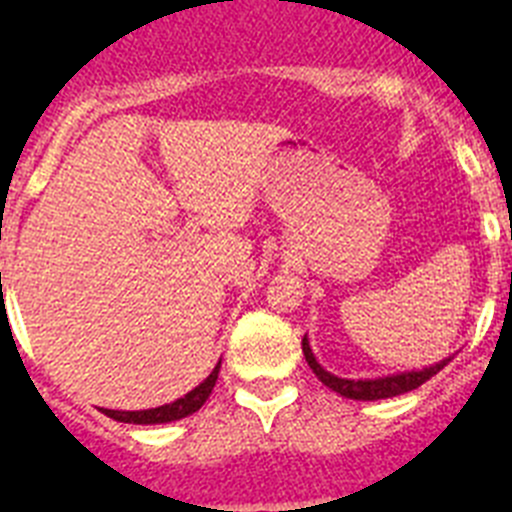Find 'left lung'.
<instances>
[{
	"label": "left lung",
	"mask_w": 512,
	"mask_h": 512,
	"mask_svg": "<svg viewBox=\"0 0 512 512\" xmlns=\"http://www.w3.org/2000/svg\"><path fill=\"white\" fill-rule=\"evenodd\" d=\"M302 354H305L307 366H310L312 372H315V377H318L320 382L328 387V390L338 392V395L348 397V400H361V402L384 400V397H397V395H402V392L418 390L420 384L428 382L431 377H436L443 366L454 359V356H446L443 361H436V364H431V366H423V369H410V372L387 374V377L346 379V377H338V374H330L328 369H323V366H320V361L315 359V354H312L307 336L302 338Z\"/></svg>",
	"instance_id": "8db88e82"
}]
</instances>
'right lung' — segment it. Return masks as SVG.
<instances>
[{"mask_svg": "<svg viewBox=\"0 0 512 512\" xmlns=\"http://www.w3.org/2000/svg\"><path fill=\"white\" fill-rule=\"evenodd\" d=\"M217 372H220V361L215 364V369L210 372V377L205 382H200L192 392H187L184 397H179L176 402L169 405H161V408L151 410H107L102 408V413L112 420H120V423H133V425H156V423H174V420H182L187 415L197 413L207 402V397L212 395V387L217 382Z\"/></svg>", "mask_w": 512, "mask_h": 512, "instance_id": "add662e5", "label": "right lung"}]
</instances>
